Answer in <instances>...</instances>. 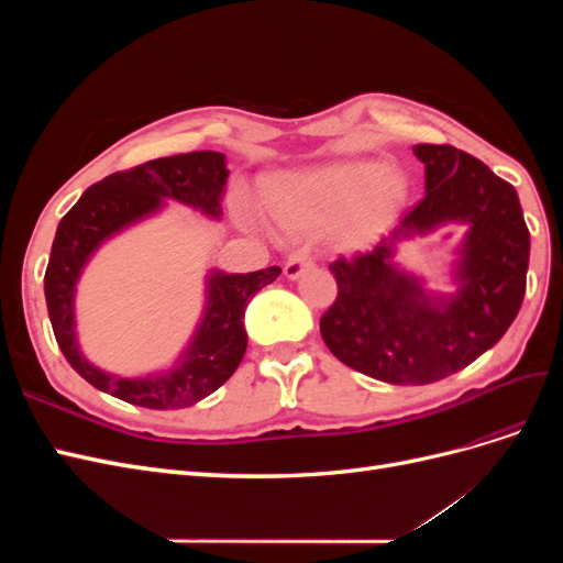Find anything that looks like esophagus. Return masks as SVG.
Listing matches in <instances>:
<instances>
[{
	"instance_id": "1",
	"label": "esophagus",
	"mask_w": 563,
	"mask_h": 563,
	"mask_svg": "<svg viewBox=\"0 0 563 563\" xmlns=\"http://www.w3.org/2000/svg\"><path fill=\"white\" fill-rule=\"evenodd\" d=\"M314 265V261L310 258V253L308 251H298V253H294L291 258L286 261V265H284V277L286 279H298L305 269H310Z\"/></svg>"
}]
</instances>
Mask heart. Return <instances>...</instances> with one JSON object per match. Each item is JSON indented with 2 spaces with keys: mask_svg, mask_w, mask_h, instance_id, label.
Segmentation results:
<instances>
[{
  "mask_svg": "<svg viewBox=\"0 0 563 563\" xmlns=\"http://www.w3.org/2000/svg\"><path fill=\"white\" fill-rule=\"evenodd\" d=\"M408 197V180L395 166L338 159L279 176L269 201L279 225L296 234L333 228L335 240L360 246L383 232Z\"/></svg>",
  "mask_w": 563,
  "mask_h": 563,
  "instance_id": "1",
  "label": "heart"
}]
</instances>
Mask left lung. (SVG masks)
Wrapping results in <instances>:
<instances>
[{"label": "left lung", "instance_id": "8db88e82", "mask_svg": "<svg viewBox=\"0 0 563 563\" xmlns=\"http://www.w3.org/2000/svg\"><path fill=\"white\" fill-rule=\"evenodd\" d=\"M413 155L424 197L376 249L329 265L338 298L319 321L340 362L391 385L437 383L496 345L521 308L531 251L512 185L453 145ZM444 224L466 228L446 295L396 263L401 243Z\"/></svg>", "mask_w": 563, "mask_h": 563}]
</instances>
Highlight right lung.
I'll return each instance as SVG.
<instances>
[{
    "label": "right lung",
    "mask_w": 563,
    "mask_h": 563,
    "mask_svg": "<svg viewBox=\"0 0 563 563\" xmlns=\"http://www.w3.org/2000/svg\"><path fill=\"white\" fill-rule=\"evenodd\" d=\"M228 178L223 152L201 150L152 159L91 185L63 216L44 275L46 308L65 360L96 389L133 406L168 411L213 395L240 366L246 352V305L282 275L277 265L246 275L211 267L203 282V310L187 345L172 366L145 376H117L91 364L79 347L75 319L77 284L100 246L164 211L166 199L220 220Z\"/></svg>",
    "instance_id": "right-lung-1"
}]
</instances>
